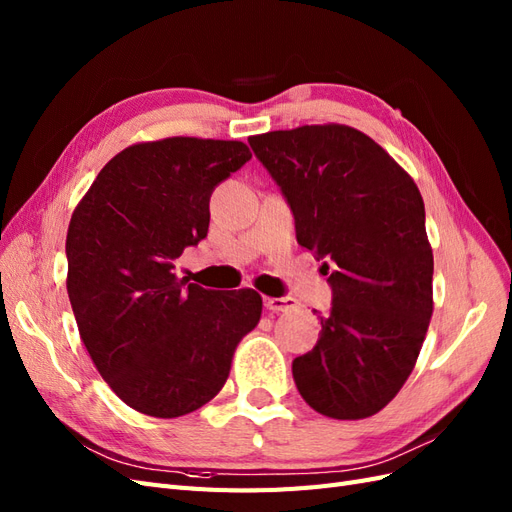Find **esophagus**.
I'll return each mask as SVG.
<instances>
[{"label":"esophagus","mask_w":512,"mask_h":512,"mask_svg":"<svg viewBox=\"0 0 512 512\" xmlns=\"http://www.w3.org/2000/svg\"><path fill=\"white\" fill-rule=\"evenodd\" d=\"M265 307L269 312H288V309L297 307V299L292 297H267Z\"/></svg>","instance_id":"34e87169"}]
</instances>
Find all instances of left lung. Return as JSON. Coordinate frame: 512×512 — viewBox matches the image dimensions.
Masks as SVG:
<instances>
[{
	"label": "left lung",
	"mask_w": 512,
	"mask_h": 512,
	"mask_svg": "<svg viewBox=\"0 0 512 512\" xmlns=\"http://www.w3.org/2000/svg\"><path fill=\"white\" fill-rule=\"evenodd\" d=\"M292 211L297 243L329 273L331 309L292 378L316 412L356 421L399 393L433 312L425 205L410 175L348 126L247 138Z\"/></svg>",
	"instance_id": "1"
}]
</instances>
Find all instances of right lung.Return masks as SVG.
Instances as JSON below:
<instances>
[{
	"mask_svg": "<svg viewBox=\"0 0 512 512\" xmlns=\"http://www.w3.org/2000/svg\"><path fill=\"white\" fill-rule=\"evenodd\" d=\"M239 141L175 136L108 162L68 226V297L100 376L138 412L175 418L220 393L262 312L252 288L205 290L175 275L207 237L213 190L250 162Z\"/></svg>",
	"mask_w": 512,
	"mask_h": 512,
	"instance_id": "right-lung-1",
	"label": "right lung"
}]
</instances>
